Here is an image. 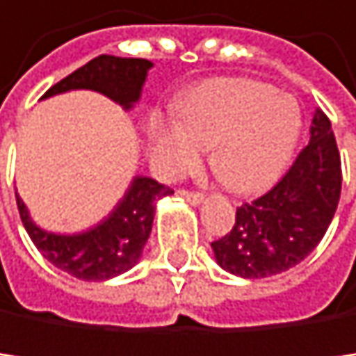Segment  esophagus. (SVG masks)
<instances>
[{
  "mask_svg": "<svg viewBox=\"0 0 356 356\" xmlns=\"http://www.w3.org/2000/svg\"><path fill=\"white\" fill-rule=\"evenodd\" d=\"M179 196H184L188 202H192V204H198V202H202V194L200 192H194V190H179Z\"/></svg>",
  "mask_w": 356,
  "mask_h": 356,
  "instance_id": "obj_1",
  "label": "esophagus"
}]
</instances>
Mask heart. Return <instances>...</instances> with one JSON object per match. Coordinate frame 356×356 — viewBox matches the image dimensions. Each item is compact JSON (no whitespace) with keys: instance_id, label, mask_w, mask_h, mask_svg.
<instances>
[{"instance_id":"obj_1","label":"heart","mask_w":356,"mask_h":356,"mask_svg":"<svg viewBox=\"0 0 356 356\" xmlns=\"http://www.w3.org/2000/svg\"><path fill=\"white\" fill-rule=\"evenodd\" d=\"M179 121L160 126L156 162L164 175L192 168L202 147L218 179L237 194L261 192L289 162L301 115L291 95L248 79H216L177 106Z\"/></svg>"}]
</instances>
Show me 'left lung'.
<instances>
[{"mask_svg":"<svg viewBox=\"0 0 356 356\" xmlns=\"http://www.w3.org/2000/svg\"><path fill=\"white\" fill-rule=\"evenodd\" d=\"M309 132L282 179L237 207L232 228L211 241L218 265L228 273L248 280L277 275L299 265L325 237L339 202L341 162L325 113H314Z\"/></svg>","mask_w":356,"mask_h":356,"instance_id":"obj_1","label":"left lung"}]
</instances>
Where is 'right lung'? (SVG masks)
Returning a JSON list of instances; mask_svg holds the SVG:
<instances>
[{"label": "right lung", "mask_w": 356, "mask_h": 356, "mask_svg": "<svg viewBox=\"0 0 356 356\" xmlns=\"http://www.w3.org/2000/svg\"><path fill=\"white\" fill-rule=\"evenodd\" d=\"M154 63L147 59L100 55L55 83L44 93V98L70 89H93L108 95L124 108H132V104L140 98L147 70ZM166 194H172L168 186H162L149 177H134L132 186L113 213L98 226L79 232V235H55V232L38 228L19 194L17 207L33 245L42 252L49 263L79 280L102 282L121 275L138 263L149 232H152L156 200Z\"/></svg>", "instance_id": "add662e5"}]
</instances>
